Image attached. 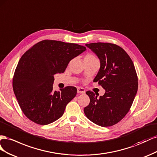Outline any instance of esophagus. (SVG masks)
<instances>
[{"label": "esophagus", "instance_id": "1", "mask_svg": "<svg viewBox=\"0 0 157 157\" xmlns=\"http://www.w3.org/2000/svg\"><path fill=\"white\" fill-rule=\"evenodd\" d=\"M77 90H78V93H86V89H85L83 87H78Z\"/></svg>", "mask_w": 157, "mask_h": 157}]
</instances>
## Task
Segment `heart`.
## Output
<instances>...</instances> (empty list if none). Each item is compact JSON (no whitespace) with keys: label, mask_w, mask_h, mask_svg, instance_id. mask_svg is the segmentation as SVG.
<instances>
[{"label":"heart","mask_w":157,"mask_h":157,"mask_svg":"<svg viewBox=\"0 0 157 157\" xmlns=\"http://www.w3.org/2000/svg\"><path fill=\"white\" fill-rule=\"evenodd\" d=\"M97 58L95 55H93L92 53H87L84 56V61H89V60H96Z\"/></svg>","instance_id":"b5f03b06"}]
</instances>
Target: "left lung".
Here are the masks:
<instances>
[{
	"mask_svg": "<svg viewBox=\"0 0 157 157\" xmlns=\"http://www.w3.org/2000/svg\"><path fill=\"white\" fill-rule=\"evenodd\" d=\"M86 45L95 52L101 62L94 82L105 89L103 96L87 91L90 98L84 113L91 122L102 127L119 122L127 114L137 91L138 78L131 58L124 49L110 43H93Z\"/></svg>",
	"mask_w": 157,
	"mask_h": 157,
	"instance_id": "obj_1",
	"label": "left lung"
}]
</instances>
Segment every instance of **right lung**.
I'll return each instance as SVG.
<instances>
[{
    "label": "right lung",
    "instance_id": "1",
    "mask_svg": "<svg viewBox=\"0 0 157 157\" xmlns=\"http://www.w3.org/2000/svg\"><path fill=\"white\" fill-rule=\"evenodd\" d=\"M86 50L75 43L43 40L27 51L18 62L12 86L27 118L40 125L55 122L63 115L77 89L67 86L53 91L54 75L64 71L70 61Z\"/></svg>",
    "mask_w": 157,
    "mask_h": 157
}]
</instances>
